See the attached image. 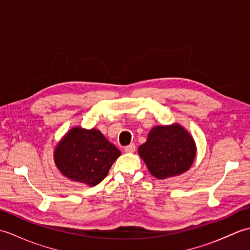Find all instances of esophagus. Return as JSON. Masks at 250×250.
Segmentation results:
<instances>
[{"mask_svg":"<svg viewBox=\"0 0 250 250\" xmlns=\"http://www.w3.org/2000/svg\"><path fill=\"white\" fill-rule=\"evenodd\" d=\"M125 152H134L135 151V144H133V143H132V144L125 146Z\"/></svg>","mask_w":250,"mask_h":250,"instance_id":"1","label":"esophagus"}]
</instances>
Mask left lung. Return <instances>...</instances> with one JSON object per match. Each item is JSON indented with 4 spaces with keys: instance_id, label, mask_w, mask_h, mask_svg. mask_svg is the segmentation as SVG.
I'll list each match as a JSON object with an SVG mask.
<instances>
[{
    "instance_id": "obj_1",
    "label": "left lung",
    "mask_w": 250,
    "mask_h": 250,
    "mask_svg": "<svg viewBox=\"0 0 250 250\" xmlns=\"http://www.w3.org/2000/svg\"><path fill=\"white\" fill-rule=\"evenodd\" d=\"M139 153L153 176L164 179L188 171L195 158V144L179 125H159L149 132Z\"/></svg>"
}]
</instances>
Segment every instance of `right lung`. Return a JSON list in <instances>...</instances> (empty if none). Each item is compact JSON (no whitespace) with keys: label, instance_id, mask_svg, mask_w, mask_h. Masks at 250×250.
<instances>
[{"label":"right lung","instance_id":"right-lung-1","mask_svg":"<svg viewBox=\"0 0 250 250\" xmlns=\"http://www.w3.org/2000/svg\"><path fill=\"white\" fill-rule=\"evenodd\" d=\"M120 155L118 148L99 130L74 128L58 144L55 162L67 178L95 186L107 176L110 167Z\"/></svg>","mask_w":250,"mask_h":250}]
</instances>
